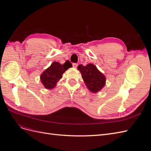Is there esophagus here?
Here are the masks:
<instances>
[{"label": "esophagus", "instance_id": "1", "mask_svg": "<svg viewBox=\"0 0 151 151\" xmlns=\"http://www.w3.org/2000/svg\"><path fill=\"white\" fill-rule=\"evenodd\" d=\"M72 65H73V67L76 68L77 67V65H78V64H77V63H73Z\"/></svg>", "mask_w": 151, "mask_h": 151}]
</instances>
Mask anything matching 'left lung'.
I'll return each mask as SVG.
<instances>
[{
	"instance_id": "obj_1",
	"label": "left lung",
	"mask_w": 151,
	"mask_h": 151,
	"mask_svg": "<svg viewBox=\"0 0 151 151\" xmlns=\"http://www.w3.org/2000/svg\"><path fill=\"white\" fill-rule=\"evenodd\" d=\"M77 68L81 73L82 77L85 82L87 88L91 91L97 93L103 88L106 79L94 65L89 63L84 66L81 64Z\"/></svg>"
}]
</instances>
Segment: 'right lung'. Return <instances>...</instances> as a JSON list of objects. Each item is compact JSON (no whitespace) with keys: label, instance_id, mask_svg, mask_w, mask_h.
<instances>
[{"label":"right lung","instance_id":"1","mask_svg":"<svg viewBox=\"0 0 151 151\" xmlns=\"http://www.w3.org/2000/svg\"><path fill=\"white\" fill-rule=\"evenodd\" d=\"M72 67L71 63L69 64H60L59 62H54L47 68L40 76V79L44 87L50 89L55 86L57 82L62 77V74L68 68Z\"/></svg>","mask_w":151,"mask_h":151}]
</instances>
